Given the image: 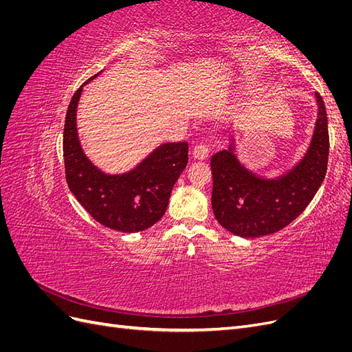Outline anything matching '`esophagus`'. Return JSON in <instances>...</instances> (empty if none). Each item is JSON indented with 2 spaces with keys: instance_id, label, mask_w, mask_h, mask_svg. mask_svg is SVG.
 Wrapping results in <instances>:
<instances>
[{
  "instance_id": "34e87169",
  "label": "esophagus",
  "mask_w": 352,
  "mask_h": 352,
  "mask_svg": "<svg viewBox=\"0 0 352 352\" xmlns=\"http://www.w3.org/2000/svg\"><path fill=\"white\" fill-rule=\"evenodd\" d=\"M210 150L206 145H197L192 151V157L194 160H198V162H204V160L208 158Z\"/></svg>"
}]
</instances>
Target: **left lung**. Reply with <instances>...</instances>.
<instances>
[{"label":"left lung","mask_w":352,"mask_h":352,"mask_svg":"<svg viewBox=\"0 0 352 352\" xmlns=\"http://www.w3.org/2000/svg\"><path fill=\"white\" fill-rule=\"evenodd\" d=\"M317 119L311 141L298 162L279 176H260L236 154V138L211 157V206L220 225L241 238H260L286 228L322 186L329 157L327 114L316 92Z\"/></svg>","instance_id":"8db88e82"}]
</instances>
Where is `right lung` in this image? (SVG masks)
I'll return each mask as SVG.
<instances>
[{"label":"right lung","instance_id":"right-lung-1","mask_svg":"<svg viewBox=\"0 0 352 352\" xmlns=\"http://www.w3.org/2000/svg\"><path fill=\"white\" fill-rule=\"evenodd\" d=\"M69 104L63 135L67 185L82 207L102 226L124 233L141 232L163 217L172 189L188 164V144L167 142L123 173H107L83 151L78 132V107L83 87Z\"/></svg>","mask_w":352,"mask_h":352}]
</instances>
